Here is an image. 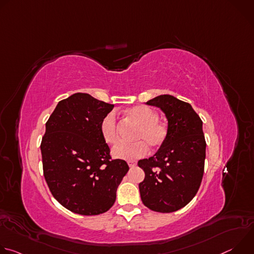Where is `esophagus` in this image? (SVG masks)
<instances>
[{"mask_svg":"<svg viewBox=\"0 0 254 254\" xmlns=\"http://www.w3.org/2000/svg\"><path fill=\"white\" fill-rule=\"evenodd\" d=\"M127 165H128L130 168H132V167H134V166L136 165V162H135V161H128V162H127Z\"/></svg>","mask_w":254,"mask_h":254,"instance_id":"obj_1","label":"esophagus"}]
</instances>
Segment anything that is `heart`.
Instances as JSON below:
<instances>
[{
    "mask_svg": "<svg viewBox=\"0 0 254 254\" xmlns=\"http://www.w3.org/2000/svg\"><path fill=\"white\" fill-rule=\"evenodd\" d=\"M130 121L137 125L133 138L139 139L131 143L123 142L113 149V156L117 159L133 161L146 156L149 146L152 149L161 148L169 134L168 126L159 120V115L147 105L132 106L127 111ZM100 133L103 140L114 146L119 141L118 122L115 113H108L100 123Z\"/></svg>",
    "mask_w": 254,
    "mask_h": 254,
    "instance_id": "heart-1",
    "label": "heart"
}]
</instances>
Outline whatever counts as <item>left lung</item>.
Listing matches in <instances>:
<instances>
[{
    "label": "left lung",
    "mask_w": 254,
    "mask_h": 254,
    "mask_svg": "<svg viewBox=\"0 0 254 254\" xmlns=\"http://www.w3.org/2000/svg\"><path fill=\"white\" fill-rule=\"evenodd\" d=\"M147 104L164 112L169 134L153 157L137 162L144 172L138 184L140 198L153 211L175 212L195 197L202 182L206 157L202 121L191 104L169 94Z\"/></svg>",
    "instance_id": "left-lung-1"
}]
</instances>
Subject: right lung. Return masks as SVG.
<instances>
[{
	"mask_svg": "<svg viewBox=\"0 0 254 254\" xmlns=\"http://www.w3.org/2000/svg\"><path fill=\"white\" fill-rule=\"evenodd\" d=\"M114 106L78 92L59 101L46 123L40 146L44 178L53 197L73 213L110 210L128 171L126 161L112 159L100 133L101 120Z\"/></svg>",
	"mask_w": 254,
	"mask_h": 254,
	"instance_id": "add662e5",
	"label": "right lung"
}]
</instances>
